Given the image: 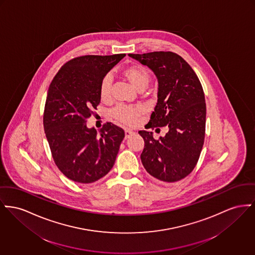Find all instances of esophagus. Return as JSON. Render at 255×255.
I'll return each instance as SVG.
<instances>
[{"label": "esophagus", "mask_w": 255, "mask_h": 255, "mask_svg": "<svg viewBox=\"0 0 255 255\" xmlns=\"http://www.w3.org/2000/svg\"><path fill=\"white\" fill-rule=\"evenodd\" d=\"M134 134H135L134 131H131V130H129V129H126V130H125V138H128L129 136H131V135H134Z\"/></svg>", "instance_id": "obj_1"}]
</instances>
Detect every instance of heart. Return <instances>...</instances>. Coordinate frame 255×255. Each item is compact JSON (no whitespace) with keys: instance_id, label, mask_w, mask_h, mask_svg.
Here are the masks:
<instances>
[{"instance_id":"heart-1","label":"heart","mask_w":255,"mask_h":255,"mask_svg":"<svg viewBox=\"0 0 255 255\" xmlns=\"http://www.w3.org/2000/svg\"><path fill=\"white\" fill-rule=\"evenodd\" d=\"M121 74L137 90H144L151 80L149 71L145 67L138 64L126 67ZM111 89L112 78L110 75H106L102 79L99 88V94L102 101L110 99ZM142 113L143 109L140 106L118 105L111 111V117L124 125L134 126Z\"/></svg>"}]
</instances>
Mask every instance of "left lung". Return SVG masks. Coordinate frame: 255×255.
I'll list each match as a JSON object with an SVG mask.
<instances>
[{"mask_svg": "<svg viewBox=\"0 0 255 255\" xmlns=\"http://www.w3.org/2000/svg\"><path fill=\"white\" fill-rule=\"evenodd\" d=\"M158 78V102L148 128L168 127L155 139L139 131L144 140L141 163L155 179L172 183L188 176L198 162L205 137L206 103L201 83L190 64L173 52L130 54Z\"/></svg>", "mask_w": 255, "mask_h": 255, "instance_id": "8db88e82", "label": "left lung"}]
</instances>
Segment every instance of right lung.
Wrapping results in <instances>:
<instances>
[{
    "instance_id": "right-lung-1",
    "label": "right lung",
    "mask_w": 255,
    "mask_h": 255,
    "mask_svg": "<svg viewBox=\"0 0 255 255\" xmlns=\"http://www.w3.org/2000/svg\"><path fill=\"white\" fill-rule=\"evenodd\" d=\"M124 57H77L62 65L50 84L43 126L54 162L68 179L92 183L115 165L124 130L107 122L98 134L86 123L101 101L102 79Z\"/></svg>"
}]
</instances>
